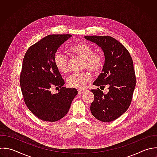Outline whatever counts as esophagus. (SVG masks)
Returning <instances> with one entry per match:
<instances>
[{
    "label": "esophagus",
    "mask_w": 157,
    "mask_h": 157,
    "mask_svg": "<svg viewBox=\"0 0 157 157\" xmlns=\"http://www.w3.org/2000/svg\"><path fill=\"white\" fill-rule=\"evenodd\" d=\"M86 90H85V89H79L78 91V94H81L84 93Z\"/></svg>",
    "instance_id": "34e87169"
}]
</instances>
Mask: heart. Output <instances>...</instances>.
Returning <instances> with one entry per match:
<instances>
[{
	"label": "heart",
	"mask_w": 157,
	"mask_h": 157,
	"mask_svg": "<svg viewBox=\"0 0 157 157\" xmlns=\"http://www.w3.org/2000/svg\"><path fill=\"white\" fill-rule=\"evenodd\" d=\"M72 54L83 59L82 68L87 69L91 73L97 74L100 72L105 63L103 56L98 52H94L92 46L85 43H77L69 48ZM54 63L57 68L63 73L69 71L68 59L65 54L61 52L56 53L54 58ZM92 79L88 72L75 73L68 78V86L73 88L82 89Z\"/></svg>",
	"instance_id": "obj_1"
}]
</instances>
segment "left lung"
<instances>
[{"instance_id": "left-lung-1", "label": "left lung", "mask_w": 157, "mask_h": 157, "mask_svg": "<svg viewBox=\"0 0 157 157\" xmlns=\"http://www.w3.org/2000/svg\"><path fill=\"white\" fill-rule=\"evenodd\" d=\"M103 49L105 62L102 73L93 83L109 92L104 94L99 88L92 89L94 100L90 111L98 120L111 122L122 115L130 106L136 86V75L132 58L127 49L109 36H85Z\"/></svg>"}]
</instances>
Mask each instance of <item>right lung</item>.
<instances>
[{
    "label": "right lung",
    "mask_w": 157,
    "mask_h": 157,
    "mask_svg": "<svg viewBox=\"0 0 157 157\" xmlns=\"http://www.w3.org/2000/svg\"><path fill=\"white\" fill-rule=\"evenodd\" d=\"M72 35H49L30 46L26 51L20 73V86L24 102L38 119L56 122L68 112L76 89L62 87L65 81L54 63V56L60 46ZM54 86L59 93L52 94Z\"/></svg>",
    "instance_id": "right-lung-1"
}]
</instances>
